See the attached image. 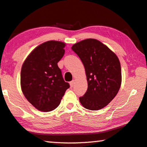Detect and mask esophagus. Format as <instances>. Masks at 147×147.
<instances>
[{
  "instance_id": "34e87169",
  "label": "esophagus",
  "mask_w": 147,
  "mask_h": 147,
  "mask_svg": "<svg viewBox=\"0 0 147 147\" xmlns=\"http://www.w3.org/2000/svg\"><path fill=\"white\" fill-rule=\"evenodd\" d=\"M74 85V80H72L71 82H70V86L71 88H73Z\"/></svg>"
}]
</instances>
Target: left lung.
Instances as JSON below:
<instances>
[{
  "mask_svg": "<svg viewBox=\"0 0 147 147\" xmlns=\"http://www.w3.org/2000/svg\"><path fill=\"white\" fill-rule=\"evenodd\" d=\"M73 50L84 66L88 90L79 97L84 108L99 110L115 98L120 90L122 73L119 59L101 42L88 38L74 44Z\"/></svg>",
  "mask_w": 147,
  "mask_h": 147,
  "instance_id": "1",
  "label": "left lung"
}]
</instances>
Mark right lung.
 <instances>
[{
    "label": "right lung",
    "mask_w": 147,
    "mask_h": 147,
    "mask_svg": "<svg viewBox=\"0 0 147 147\" xmlns=\"http://www.w3.org/2000/svg\"><path fill=\"white\" fill-rule=\"evenodd\" d=\"M65 46L64 42L55 40L41 44L32 51L22 65V92L28 101L40 111L56 109L70 87L57 65L64 55Z\"/></svg>",
    "instance_id": "1"
}]
</instances>
